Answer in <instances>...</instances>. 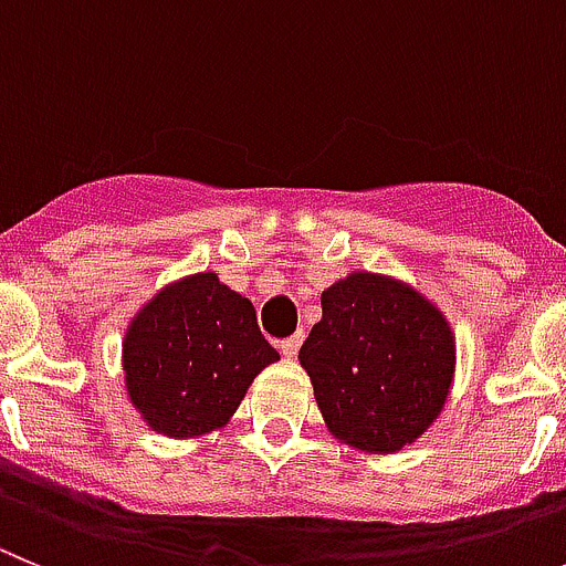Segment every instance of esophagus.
Wrapping results in <instances>:
<instances>
[{"mask_svg":"<svg viewBox=\"0 0 566 566\" xmlns=\"http://www.w3.org/2000/svg\"><path fill=\"white\" fill-rule=\"evenodd\" d=\"M302 340H304V333H302V329H298V333H295V335H290V338H284L282 344H279V349H282V355H287V358H293V355L298 353V346H302Z\"/></svg>","mask_w":566,"mask_h":566,"instance_id":"esophagus-1","label":"esophagus"}]
</instances>
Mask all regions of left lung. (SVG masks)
I'll list each match as a JSON object with an SVG mask.
<instances>
[{"instance_id": "obj_1", "label": "left lung", "mask_w": 566, "mask_h": 566, "mask_svg": "<svg viewBox=\"0 0 566 566\" xmlns=\"http://www.w3.org/2000/svg\"><path fill=\"white\" fill-rule=\"evenodd\" d=\"M321 310L298 360L327 429L375 454L415 442L454 378V335L440 310L409 284L360 271L324 290Z\"/></svg>"}]
</instances>
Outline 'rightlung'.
Segmentation results:
<instances>
[{
  "instance_id": "obj_1",
  "label": "right lung",
  "mask_w": 566,
  "mask_h": 566,
  "mask_svg": "<svg viewBox=\"0 0 566 566\" xmlns=\"http://www.w3.org/2000/svg\"><path fill=\"white\" fill-rule=\"evenodd\" d=\"M273 360L279 353L264 340L253 304L217 273H197L160 290L124 340L132 403L166 437L222 429Z\"/></svg>"
}]
</instances>
